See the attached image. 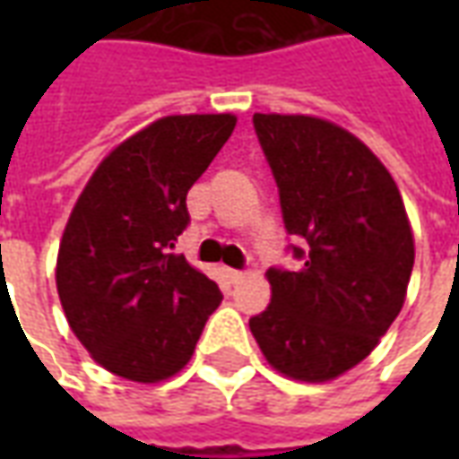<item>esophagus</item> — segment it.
<instances>
[{"mask_svg":"<svg viewBox=\"0 0 459 459\" xmlns=\"http://www.w3.org/2000/svg\"><path fill=\"white\" fill-rule=\"evenodd\" d=\"M226 278H229L230 285H236V282H240V280L246 278V273H243V270H236V268H226Z\"/></svg>","mask_w":459,"mask_h":459,"instance_id":"obj_1","label":"esophagus"}]
</instances>
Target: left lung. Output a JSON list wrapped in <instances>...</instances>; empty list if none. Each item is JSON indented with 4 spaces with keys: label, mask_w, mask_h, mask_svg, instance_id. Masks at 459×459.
<instances>
[{
    "label": "left lung",
    "mask_w": 459,
    "mask_h": 459,
    "mask_svg": "<svg viewBox=\"0 0 459 459\" xmlns=\"http://www.w3.org/2000/svg\"><path fill=\"white\" fill-rule=\"evenodd\" d=\"M298 270L270 268L250 332L280 374L329 381L364 361L403 307L415 250L395 181L351 132L307 115H253Z\"/></svg>",
    "instance_id": "1"
}]
</instances>
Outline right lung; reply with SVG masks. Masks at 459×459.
I'll return each instance as SVG.
<instances>
[{
  "label": "right lung",
  "mask_w": 459,
  "mask_h": 459,
  "mask_svg": "<svg viewBox=\"0 0 459 459\" xmlns=\"http://www.w3.org/2000/svg\"><path fill=\"white\" fill-rule=\"evenodd\" d=\"M233 127V115L152 122L105 157L68 219L58 298L81 344L122 378L177 374L223 299L171 248L191 221L186 194Z\"/></svg>",
  "instance_id": "obj_1"
}]
</instances>
